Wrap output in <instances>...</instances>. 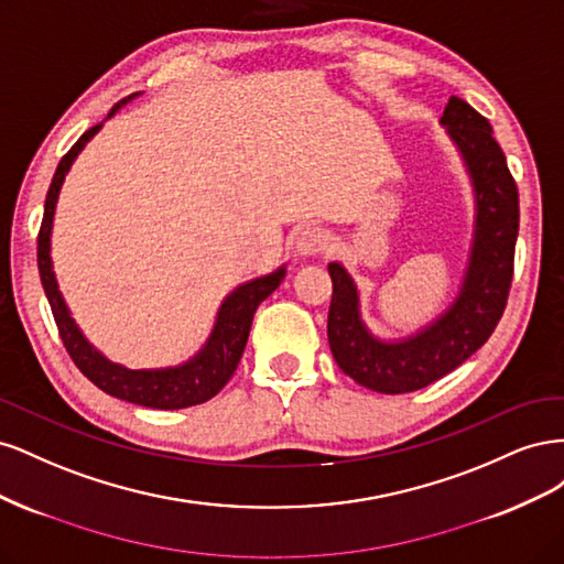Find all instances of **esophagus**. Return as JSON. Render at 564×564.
<instances>
[{"label": "esophagus", "mask_w": 564, "mask_h": 564, "mask_svg": "<svg viewBox=\"0 0 564 564\" xmlns=\"http://www.w3.org/2000/svg\"><path fill=\"white\" fill-rule=\"evenodd\" d=\"M329 247V235H327V230H322V228H317V226H308V228H303L301 230V235L296 237V253L299 256H315V253H322L324 249Z\"/></svg>", "instance_id": "esophagus-1"}]
</instances>
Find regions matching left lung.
<instances>
[{
	"instance_id": "8db88e82",
	"label": "left lung",
	"mask_w": 564,
	"mask_h": 564,
	"mask_svg": "<svg viewBox=\"0 0 564 564\" xmlns=\"http://www.w3.org/2000/svg\"><path fill=\"white\" fill-rule=\"evenodd\" d=\"M440 124L464 160L475 197V226L464 282L433 322L404 338L373 334L360 313L350 272L329 263L334 294L327 336L336 365L369 390L400 395L431 386L487 344L503 315L520 226L518 185L487 119L456 96Z\"/></svg>"
}]
</instances>
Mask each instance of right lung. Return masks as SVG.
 <instances>
[{
    "mask_svg": "<svg viewBox=\"0 0 564 564\" xmlns=\"http://www.w3.org/2000/svg\"><path fill=\"white\" fill-rule=\"evenodd\" d=\"M135 96H141V91L119 100L117 106H112L106 119L115 117L119 108L127 106ZM100 127H104V122L91 127L87 133H82L79 141L67 150V155L61 160L54 181H51L46 193L44 218L37 237V265L51 313H54L63 346L70 352L77 369L94 386L108 392V395L150 409H185L202 404L212 400L216 392L230 381L245 352L253 313L261 305V301H265L280 286V282L286 275V265H280L278 270L268 272V275L235 286L224 299V303H220L209 338L204 340V346L183 365L162 369H127L122 365L110 362L104 352L94 344H89V338L77 327V322L73 319V313L67 308V303L58 289L54 261H51V230H54V216L63 181L67 172H70V166L79 152L87 148V143L100 131Z\"/></svg>",
    "mask_w": 564,
    "mask_h": 564,
    "instance_id": "obj_1",
    "label": "right lung"
}]
</instances>
